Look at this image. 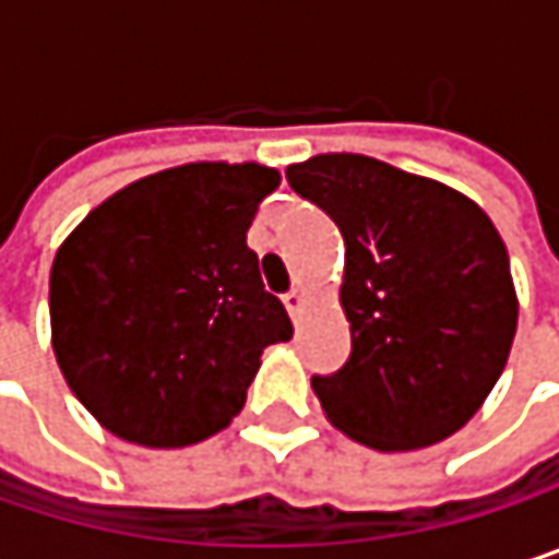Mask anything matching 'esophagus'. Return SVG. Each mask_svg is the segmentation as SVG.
Returning <instances> with one entry per match:
<instances>
[{
  "label": "esophagus",
  "mask_w": 559,
  "mask_h": 559,
  "mask_svg": "<svg viewBox=\"0 0 559 559\" xmlns=\"http://www.w3.org/2000/svg\"><path fill=\"white\" fill-rule=\"evenodd\" d=\"M281 300H284L287 313H290V317L297 320V313H300V307H304V294H300V287H290V290H287V294H284Z\"/></svg>",
  "instance_id": "esophagus-1"
}]
</instances>
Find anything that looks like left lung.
<instances>
[{"instance_id":"left-lung-1","label":"left lung","mask_w":559,"mask_h":559,"mask_svg":"<svg viewBox=\"0 0 559 559\" xmlns=\"http://www.w3.org/2000/svg\"><path fill=\"white\" fill-rule=\"evenodd\" d=\"M287 183L346 242L353 349L310 379L326 417L376 450L447 440L499 382L518 326L499 229L463 193L366 155H317Z\"/></svg>"}]
</instances>
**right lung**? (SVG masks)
Returning a JSON list of instances; mask_svg holds the SVG:
<instances>
[{
    "label": "right lung",
    "instance_id": "1",
    "mask_svg": "<svg viewBox=\"0 0 559 559\" xmlns=\"http://www.w3.org/2000/svg\"><path fill=\"white\" fill-rule=\"evenodd\" d=\"M262 165H183L129 183L57 249L55 356L116 437L187 447L246 404L265 346L294 326L246 233L278 187Z\"/></svg>",
    "mask_w": 559,
    "mask_h": 559
}]
</instances>
